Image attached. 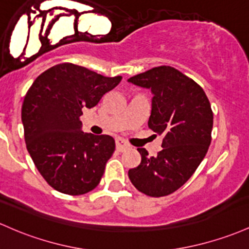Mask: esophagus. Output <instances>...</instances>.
<instances>
[{
  "mask_svg": "<svg viewBox=\"0 0 249 249\" xmlns=\"http://www.w3.org/2000/svg\"><path fill=\"white\" fill-rule=\"evenodd\" d=\"M116 147L118 151H124V150H126L127 147H130L129 143L127 142H125L124 139L122 138H117L116 139Z\"/></svg>",
  "mask_w": 249,
  "mask_h": 249,
  "instance_id": "1",
  "label": "esophagus"
}]
</instances>
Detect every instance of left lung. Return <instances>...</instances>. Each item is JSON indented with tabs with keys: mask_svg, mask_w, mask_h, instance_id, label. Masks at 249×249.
<instances>
[{
	"mask_svg": "<svg viewBox=\"0 0 249 249\" xmlns=\"http://www.w3.org/2000/svg\"><path fill=\"white\" fill-rule=\"evenodd\" d=\"M151 89L152 110L147 125L163 135L157 156L138 147L142 160L129 170L136 189L151 197L170 195L193 176L212 142L213 114L203 89L170 66H158L129 79Z\"/></svg>",
	"mask_w": 249,
	"mask_h": 249,
	"instance_id": "1",
	"label": "left lung"
}]
</instances>
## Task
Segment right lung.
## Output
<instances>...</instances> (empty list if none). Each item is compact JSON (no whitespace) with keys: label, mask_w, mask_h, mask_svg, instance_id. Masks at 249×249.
I'll use <instances>...</instances> for the list:
<instances>
[{"label":"right lung","mask_w":249,"mask_h":249,"mask_svg":"<svg viewBox=\"0 0 249 249\" xmlns=\"http://www.w3.org/2000/svg\"><path fill=\"white\" fill-rule=\"evenodd\" d=\"M120 80L64 62L41 73L27 91L21 111L27 150L55 190L76 196L99 184L116 143L111 136L83 132L80 116Z\"/></svg>","instance_id":"add662e5"}]
</instances>
